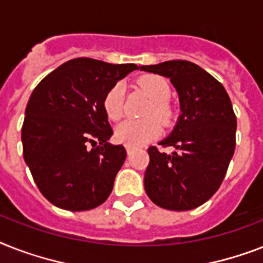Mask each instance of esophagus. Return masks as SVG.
Instances as JSON below:
<instances>
[{
	"label": "esophagus",
	"mask_w": 263,
	"mask_h": 263,
	"mask_svg": "<svg viewBox=\"0 0 263 263\" xmlns=\"http://www.w3.org/2000/svg\"><path fill=\"white\" fill-rule=\"evenodd\" d=\"M125 150H127V154H128V155H129V154H131L132 151H134V147H131V146H125Z\"/></svg>",
	"instance_id": "34e87169"
}]
</instances>
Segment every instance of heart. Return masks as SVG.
<instances>
[{
  "label": "heart",
  "mask_w": 263,
  "mask_h": 263,
  "mask_svg": "<svg viewBox=\"0 0 263 263\" xmlns=\"http://www.w3.org/2000/svg\"><path fill=\"white\" fill-rule=\"evenodd\" d=\"M140 86L153 100V105L147 109V119L143 120H125L117 125L115 129V138L117 142L125 146L139 147L151 142L153 139L161 135V121H167L170 117V109L167 100L172 96L170 85L165 78L158 76H146L140 80ZM104 110L110 120H119L124 113V86L123 83H116L110 87L104 97ZM157 119H155V117Z\"/></svg>",
  "instance_id": "b5f03b06"
}]
</instances>
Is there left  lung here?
<instances>
[{
  "label": "left lung",
  "mask_w": 263,
  "mask_h": 263,
  "mask_svg": "<svg viewBox=\"0 0 263 263\" xmlns=\"http://www.w3.org/2000/svg\"><path fill=\"white\" fill-rule=\"evenodd\" d=\"M142 71L166 77L180 97L181 115L159 144L172 154L148 148L144 191L155 205L189 211L208 201L220 187L235 151L236 116L224 86L187 61L140 66Z\"/></svg>",
  "instance_id": "left-lung-1"
}]
</instances>
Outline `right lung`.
I'll use <instances>...</instances> for the list:
<instances>
[{
  "label": "right lung",
  "mask_w": 263,
  "mask_h": 263,
  "mask_svg": "<svg viewBox=\"0 0 263 263\" xmlns=\"http://www.w3.org/2000/svg\"><path fill=\"white\" fill-rule=\"evenodd\" d=\"M138 69L76 58L32 91L21 129L24 161L44 197L62 209L89 211L109 197L127 153L113 135L104 97Z\"/></svg>",
  "instance_id": "1"
}]
</instances>
